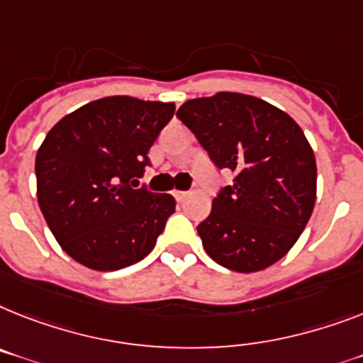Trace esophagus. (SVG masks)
Segmentation results:
<instances>
[{
  "instance_id": "esophagus-1",
  "label": "esophagus",
  "mask_w": 363,
  "mask_h": 363,
  "mask_svg": "<svg viewBox=\"0 0 363 363\" xmlns=\"http://www.w3.org/2000/svg\"><path fill=\"white\" fill-rule=\"evenodd\" d=\"M187 191H176L174 193V196H176V200H184V199H187Z\"/></svg>"
}]
</instances>
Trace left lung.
<instances>
[{
  "label": "left lung",
  "mask_w": 363,
  "mask_h": 363,
  "mask_svg": "<svg viewBox=\"0 0 363 363\" xmlns=\"http://www.w3.org/2000/svg\"><path fill=\"white\" fill-rule=\"evenodd\" d=\"M176 115L218 169L235 172L233 185L217 194L209 217L196 226L209 257L238 272L282 259L315 206V155L301 125L241 92L189 100Z\"/></svg>",
  "instance_id": "1"
}]
</instances>
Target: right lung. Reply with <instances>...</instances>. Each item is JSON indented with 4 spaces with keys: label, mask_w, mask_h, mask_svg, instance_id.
Masks as SVG:
<instances>
[{
    "label": "right lung",
    "mask_w": 363,
    "mask_h": 363,
    "mask_svg": "<svg viewBox=\"0 0 363 363\" xmlns=\"http://www.w3.org/2000/svg\"><path fill=\"white\" fill-rule=\"evenodd\" d=\"M174 109L172 101L107 96L48 131L35 161L38 206L77 263L118 271L152 252L176 200L135 184Z\"/></svg>",
    "instance_id": "1"
}]
</instances>
